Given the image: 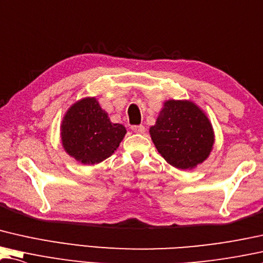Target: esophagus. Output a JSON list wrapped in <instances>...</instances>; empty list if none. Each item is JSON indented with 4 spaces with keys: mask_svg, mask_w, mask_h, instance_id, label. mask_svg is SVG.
<instances>
[{
    "mask_svg": "<svg viewBox=\"0 0 263 263\" xmlns=\"http://www.w3.org/2000/svg\"><path fill=\"white\" fill-rule=\"evenodd\" d=\"M132 130L136 134H142L144 132V127L143 125H132Z\"/></svg>",
    "mask_w": 263,
    "mask_h": 263,
    "instance_id": "obj_1",
    "label": "esophagus"
}]
</instances>
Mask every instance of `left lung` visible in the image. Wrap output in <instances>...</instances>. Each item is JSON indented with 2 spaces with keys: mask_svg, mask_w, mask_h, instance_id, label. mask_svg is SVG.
Segmentation results:
<instances>
[{
  "mask_svg": "<svg viewBox=\"0 0 263 263\" xmlns=\"http://www.w3.org/2000/svg\"><path fill=\"white\" fill-rule=\"evenodd\" d=\"M149 134L162 158L178 170L195 168L215 142L210 121L191 101H166Z\"/></svg>",
  "mask_w": 263,
  "mask_h": 263,
  "instance_id": "obj_1",
  "label": "left lung"
}]
</instances>
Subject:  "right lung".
Masks as SVG:
<instances>
[{"instance_id":"add662e5","label":"right lung","mask_w":263,"mask_h":263,"mask_svg":"<svg viewBox=\"0 0 263 263\" xmlns=\"http://www.w3.org/2000/svg\"><path fill=\"white\" fill-rule=\"evenodd\" d=\"M124 125L112 123L95 97L72 104L60 125L64 149L84 165H95L109 158L123 140Z\"/></svg>"}]
</instances>
